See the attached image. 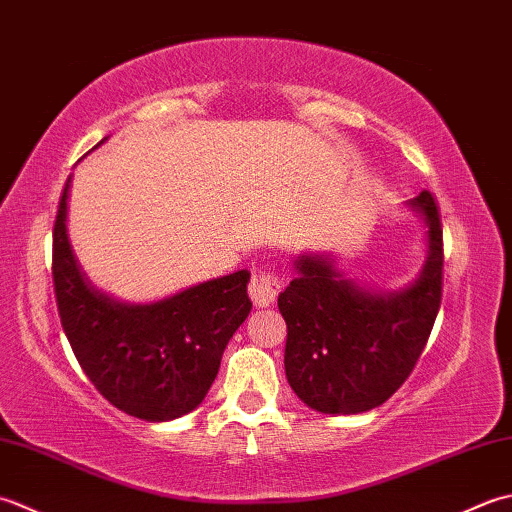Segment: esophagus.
I'll list each match as a JSON object with an SVG mask.
<instances>
[{"instance_id": "esophagus-1", "label": "esophagus", "mask_w": 512, "mask_h": 512, "mask_svg": "<svg viewBox=\"0 0 512 512\" xmlns=\"http://www.w3.org/2000/svg\"><path fill=\"white\" fill-rule=\"evenodd\" d=\"M283 289V280H280L274 271L254 269L252 278H249V298L254 300L258 307H269Z\"/></svg>"}]
</instances>
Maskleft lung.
<instances>
[{
	"instance_id": "obj_1",
	"label": "left lung",
	"mask_w": 512,
	"mask_h": 512,
	"mask_svg": "<svg viewBox=\"0 0 512 512\" xmlns=\"http://www.w3.org/2000/svg\"><path fill=\"white\" fill-rule=\"evenodd\" d=\"M411 207L426 227V265L400 294H371L333 269L329 258L298 256V276L278 296L287 322L285 373L311 409L333 415L371 411L409 378L442 302L444 243L429 190Z\"/></svg>"
}]
</instances>
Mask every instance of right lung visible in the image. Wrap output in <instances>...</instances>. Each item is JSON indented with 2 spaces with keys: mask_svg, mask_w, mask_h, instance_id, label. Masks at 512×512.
Masks as SVG:
<instances>
[{
  "mask_svg": "<svg viewBox=\"0 0 512 512\" xmlns=\"http://www.w3.org/2000/svg\"><path fill=\"white\" fill-rule=\"evenodd\" d=\"M68 190L70 176L52 229V283L61 327L83 373L110 404L139 420L165 422L194 411L212 387L229 338L252 311L247 269L154 305H125L92 287L72 254Z\"/></svg>",
  "mask_w": 512,
  "mask_h": 512,
  "instance_id": "obj_1",
  "label": "right lung"
}]
</instances>
